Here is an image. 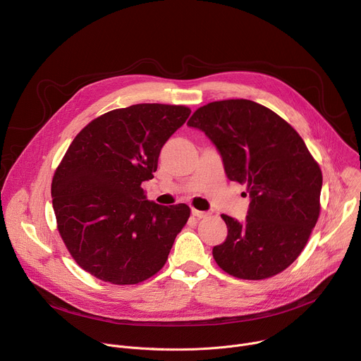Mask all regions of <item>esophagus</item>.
Returning a JSON list of instances; mask_svg holds the SVG:
<instances>
[{
  "label": "esophagus",
  "mask_w": 361,
  "mask_h": 361,
  "mask_svg": "<svg viewBox=\"0 0 361 361\" xmlns=\"http://www.w3.org/2000/svg\"><path fill=\"white\" fill-rule=\"evenodd\" d=\"M191 214L194 217H197V219H207L210 216L207 212H200V210H195V209L191 210Z\"/></svg>",
  "instance_id": "34e87169"
}]
</instances>
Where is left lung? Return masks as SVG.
Masks as SVG:
<instances>
[{
    "label": "left lung",
    "instance_id": "obj_1",
    "mask_svg": "<svg viewBox=\"0 0 361 361\" xmlns=\"http://www.w3.org/2000/svg\"><path fill=\"white\" fill-rule=\"evenodd\" d=\"M187 124L214 142L227 177L245 184L251 198L244 221L221 216L228 233L213 248L216 263L243 280L281 273L319 220L320 166L286 120L250 99L209 102Z\"/></svg>",
    "mask_w": 361,
    "mask_h": 361
}]
</instances>
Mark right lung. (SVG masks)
<instances>
[{
	"mask_svg": "<svg viewBox=\"0 0 361 361\" xmlns=\"http://www.w3.org/2000/svg\"><path fill=\"white\" fill-rule=\"evenodd\" d=\"M190 113L169 104L117 109L70 144L51 183L57 228L75 263L98 280L137 284L166 264L190 207L148 201L141 184Z\"/></svg>",
	"mask_w": 361,
	"mask_h": 361,
	"instance_id": "right-lung-1",
	"label": "right lung"
}]
</instances>
